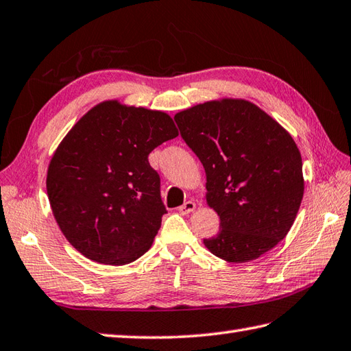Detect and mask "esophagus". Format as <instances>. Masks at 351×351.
<instances>
[{"mask_svg": "<svg viewBox=\"0 0 351 351\" xmlns=\"http://www.w3.org/2000/svg\"><path fill=\"white\" fill-rule=\"evenodd\" d=\"M195 207H197V204L193 201H186L183 206L178 207V212H180L182 215H189L193 212V210H195Z\"/></svg>", "mask_w": 351, "mask_h": 351, "instance_id": "1", "label": "esophagus"}]
</instances>
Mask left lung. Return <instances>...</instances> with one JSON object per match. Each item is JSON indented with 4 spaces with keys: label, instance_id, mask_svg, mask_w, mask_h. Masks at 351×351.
<instances>
[{
    "label": "left lung",
    "instance_id": "obj_1",
    "mask_svg": "<svg viewBox=\"0 0 351 351\" xmlns=\"http://www.w3.org/2000/svg\"><path fill=\"white\" fill-rule=\"evenodd\" d=\"M206 169V199L221 219L210 252L230 263L258 258L281 241L303 198L302 158L290 134L258 106L239 99L176 114Z\"/></svg>",
    "mask_w": 351,
    "mask_h": 351
}]
</instances>
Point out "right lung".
Listing matches in <instances>:
<instances>
[{"label": "right lung", "mask_w": 351, "mask_h": 351, "mask_svg": "<svg viewBox=\"0 0 351 351\" xmlns=\"http://www.w3.org/2000/svg\"><path fill=\"white\" fill-rule=\"evenodd\" d=\"M178 135L165 112L99 104L53 153L46 189L60 230L87 258L123 266L149 251L167 213L149 154Z\"/></svg>", "instance_id": "right-lung-1"}]
</instances>
